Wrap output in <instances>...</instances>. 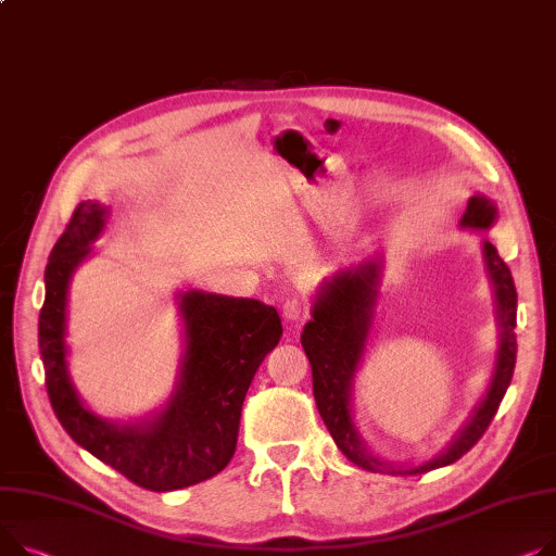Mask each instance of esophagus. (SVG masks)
I'll list each match as a JSON object with an SVG mask.
<instances>
[{
    "instance_id": "esophagus-1",
    "label": "esophagus",
    "mask_w": 556,
    "mask_h": 556,
    "mask_svg": "<svg viewBox=\"0 0 556 556\" xmlns=\"http://www.w3.org/2000/svg\"><path fill=\"white\" fill-rule=\"evenodd\" d=\"M281 311H283L286 321H290V324H298L306 317V304L302 300H286Z\"/></svg>"
}]
</instances>
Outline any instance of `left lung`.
I'll return each mask as SVG.
<instances>
[{"mask_svg": "<svg viewBox=\"0 0 556 556\" xmlns=\"http://www.w3.org/2000/svg\"><path fill=\"white\" fill-rule=\"evenodd\" d=\"M496 218V203L485 194H473L467 201L460 228L488 232L494 228ZM480 248H483L485 268L494 292V313L498 326L496 364L488 391L467 422L456 431L445 450L420 465H395L376 456L366 447L353 420V387L376 321L384 258L374 256L357 266L338 270L319 286L311 308L313 319L302 332V346L313 368L317 412L340 452L353 465L374 473H425L435 467L452 465L476 445L496 416L516 364V288L496 245L485 237Z\"/></svg>", "mask_w": 556, "mask_h": 556, "instance_id": "left-lung-1", "label": "left lung"}]
</instances>
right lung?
Here are the masks:
<instances>
[{
    "instance_id": "right-lung-1",
    "label": "right lung",
    "mask_w": 556,
    "mask_h": 556,
    "mask_svg": "<svg viewBox=\"0 0 556 556\" xmlns=\"http://www.w3.org/2000/svg\"><path fill=\"white\" fill-rule=\"evenodd\" d=\"M109 207L83 201L51 250L37 342L47 391L64 431L138 488L172 492L224 469L237 450L241 406L258 364L279 344L281 319L264 302L178 290L182 355L172 395L159 412L116 422L93 414L71 382L66 346L68 286L91 256Z\"/></svg>"
}]
</instances>
